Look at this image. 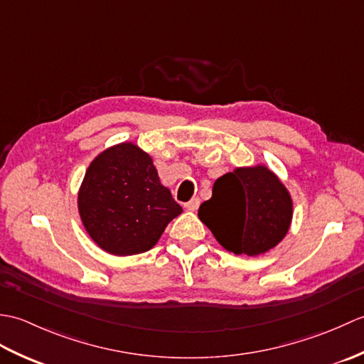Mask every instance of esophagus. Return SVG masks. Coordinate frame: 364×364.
I'll return each mask as SVG.
<instances>
[{
    "mask_svg": "<svg viewBox=\"0 0 364 364\" xmlns=\"http://www.w3.org/2000/svg\"><path fill=\"white\" fill-rule=\"evenodd\" d=\"M184 206H186L189 211H196L197 208L200 206V198H198V197H194L192 200H189L188 203H184Z\"/></svg>",
    "mask_w": 364,
    "mask_h": 364,
    "instance_id": "obj_1",
    "label": "esophagus"
}]
</instances>
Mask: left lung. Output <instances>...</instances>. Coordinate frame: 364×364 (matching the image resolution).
Returning a JSON list of instances; mask_svg holds the SVG:
<instances>
[{
  "label": "left lung",
  "instance_id": "1",
  "mask_svg": "<svg viewBox=\"0 0 364 364\" xmlns=\"http://www.w3.org/2000/svg\"><path fill=\"white\" fill-rule=\"evenodd\" d=\"M198 218L223 249L257 257L288 233L292 200L267 167H239L215 180L213 197L200 205Z\"/></svg>",
  "mask_w": 364,
  "mask_h": 364
}]
</instances>
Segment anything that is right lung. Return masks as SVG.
<instances>
[{"label": "right lung", "instance_id": "obj_1", "mask_svg": "<svg viewBox=\"0 0 364 364\" xmlns=\"http://www.w3.org/2000/svg\"><path fill=\"white\" fill-rule=\"evenodd\" d=\"M78 210L94 242L117 257L150 250L183 211L161 184L151 158L131 142L114 145L92 161Z\"/></svg>", "mask_w": 364, "mask_h": 364}]
</instances>
